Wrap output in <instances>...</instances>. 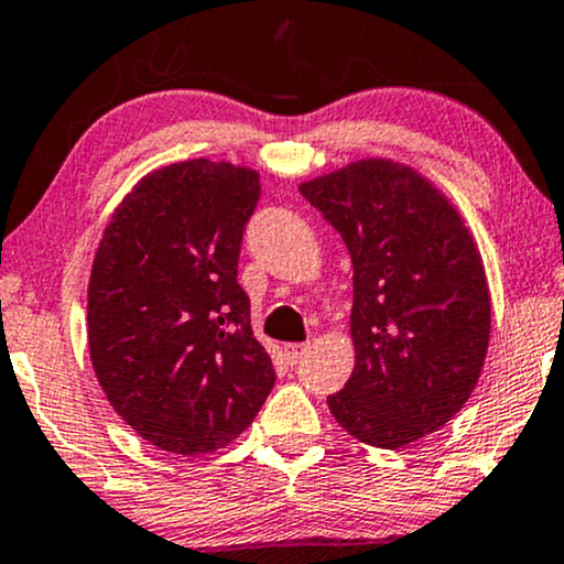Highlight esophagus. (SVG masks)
I'll use <instances>...</instances> for the list:
<instances>
[{
	"label": "esophagus",
	"mask_w": 564,
	"mask_h": 564,
	"mask_svg": "<svg viewBox=\"0 0 564 564\" xmlns=\"http://www.w3.org/2000/svg\"><path fill=\"white\" fill-rule=\"evenodd\" d=\"M311 345H301V343H290L284 345V356H288L290 364H301V360L308 356Z\"/></svg>",
	"instance_id": "esophagus-1"
}]
</instances>
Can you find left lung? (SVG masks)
Instances as JSON below:
<instances>
[{"label":"left lung","mask_w":564,"mask_h":564,"mask_svg":"<svg viewBox=\"0 0 564 564\" xmlns=\"http://www.w3.org/2000/svg\"><path fill=\"white\" fill-rule=\"evenodd\" d=\"M352 259L356 368L326 398L358 442L398 449L457 415L481 377L491 297L452 200L413 166L358 159L301 183Z\"/></svg>","instance_id":"obj_1"}]
</instances>
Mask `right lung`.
I'll return each instance as SVG.
<instances>
[{"instance_id":"add662e5","label":"right lung","mask_w":564,"mask_h":564,"mask_svg":"<svg viewBox=\"0 0 564 564\" xmlns=\"http://www.w3.org/2000/svg\"><path fill=\"white\" fill-rule=\"evenodd\" d=\"M259 172L212 159L159 166L109 219L88 282V350L117 415L172 455L238 440L274 387L238 284Z\"/></svg>"}]
</instances>
